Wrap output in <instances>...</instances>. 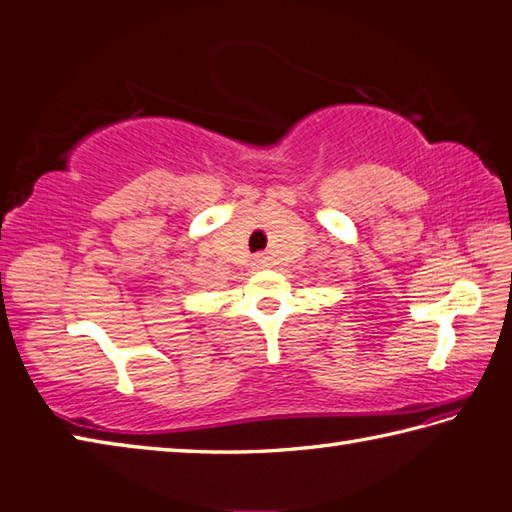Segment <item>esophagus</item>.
Segmentation results:
<instances>
[{
	"label": "esophagus",
	"mask_w": 512,
	"mask_h": 512,
	"mask_svg": "<svg viewBox=\"0 0 512 512\" xmlns=\"http://www.w3.org/2000/svg\"><path fill=\"white\" fill-rule=\"evenodd\" d=\"M254 265H256L258 269H265V267L269 265V258L260 254V256H256V258H254Z\"/></svg>",
	"instance_id": "obj_1"
}]
</instances>
